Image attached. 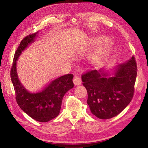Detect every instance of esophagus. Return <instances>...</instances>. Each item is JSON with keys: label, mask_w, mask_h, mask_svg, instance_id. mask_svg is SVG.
<instances>
[{"label": "esophagus", "mask_w": 148, "mask_h": 148, "mask_svg": "<svg viewBox=\"0 0 148 148\" xmlns=\"http://www.w3.org/2000/svg\"><path fill=\"white\" fill-rule=\"evenodd\" d=\"M73 83L75 86H78L82 84V80L78 75H75L73 78Z\"/></svg>", "instance_id": "esophagus-1"}]
</instances>
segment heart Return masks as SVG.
<instances>
[{
    "instance_id": "1",
    "label": "heart",
    "mask_w": 148,
    "mask_h": 148,
    "mask_svg": "<svg viewBox=\"0 0 148 148\" xmlns=\"http://www.w3.org/2000/svg\"><path fill=\"white\" fill-rule=\"evenodd\" d=\"M114 46V42L111 38H106L105 36H96L89 39L81 51L95 49L88 57L87 62L89 65L96 68L104 63Z\"/></svg>"
}]
</instances>
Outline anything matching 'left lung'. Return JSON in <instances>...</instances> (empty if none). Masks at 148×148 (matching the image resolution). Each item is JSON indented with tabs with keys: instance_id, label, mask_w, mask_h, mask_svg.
I'll list each match as a JSON object with an SVG mask.
<instances>
[{
	"instance_id": "left-lung-1",
	"label": "left lung",
	"mask_w": 148,
	"mask_h": 148,
	"mask_svg": "<svg viewBox=\"0 0 148 148\" xmlns=\"http://www.w3.org/2000/svg\"><path fill=\"white\" fill-rule=\"evenodd\" d=\"M136 75L134 57L110 70L103 67L83 75L91 113L100 119H109L119 114L132 99Z\"/></svg>"
}]
</instances>
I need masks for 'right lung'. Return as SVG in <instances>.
<instances>
[{"label": "right lung", "mask_w": 148, "mask_h": 148, "mask_svg": "<svg viewBox=\"0 0 148 148\" xmlns=\"http://www.w3.org/2000/svg\"><path fill=\"white\" fill-rule=\"evenodd\" d=\"M38 33L27 36L21 41L15 53L10 77L16 101L21 109L34 120L47 122L59 114L64 95L74 86L72 81L73 75L67 74L62 76L37 92H30L25 88L18 76L16 62L22 52L35 41Z\"/></svg>", "instance_id": "obj_1"}]
</instances>
